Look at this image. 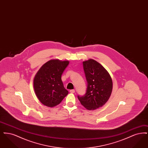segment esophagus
Instances as JSON below:
<instances>
[{
    "instance_id": "1",
    "label": "esophagus",
    "mask_w": 148,
    "mask_h": 148,
    "mask_svg": "<svg viewBox=\"0 0 148 148\" xmlns=\"http://www.w3.org/2000/svg\"><path fill=\"white\" fill-rule=\"evenodd\" d=\"M75 92V91L74 89H71L70 90V92H71V93H74Z\"/></svg>"
}]
</instances>
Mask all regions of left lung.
Returning a JSON list of instances; mask_svg holds the SVG:
<instances>
[{
    "mask_svg": "<svg viewBox=\"0 0 148 148\" xmlns=\"http://www.w3.org/2000/svg\"><path fill=\"white\" fill-rule=\"evenodd\" d=\"M83 69L87 82L84 95H77L80 103L88 110H95L104 106L113 89L110 75L97 61L89 59L83 62Z\"/></svg>",
    "mask_w": 148,
    "mask_h": 148,
    "instance_id": "8db88e82",
    "label": "left lung"
}]
</instances>
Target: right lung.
Returning <instances> with one entry per match:
<instances>
[{"instance_id": "obj_1", "label": "right lung", "mask_w": 148, "mask_h": 148, "mask_svg": "<svg viewBox=\"0 0 148 148\" xmlns=\"http://www.w3.org/2000/svg\"><path fill=\"white\" fill-rule=\"evenodd\" d=\"M69 62L51 60L44 64L34 79L37 98L44 106L53 107L59 104L68 94L64 87L62 75Z\"/></svg>"}]
</instances>
